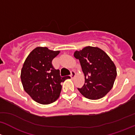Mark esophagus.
Masks as SVG:
<instances>
[{"mask_svg": "<svg viewBox=\"0 0 135 135\" xmlns=\"http://www.w3.org/2000/svg\"><path fill=\"white\" fill-rule=\"evenodd\" d=\"M71 77L73 79V78H74L75 77V71L72 70L71 71V75H70Z\"/></svg>", "mask_w": 135, "mask_h": 135, "instance_id": "esophagus-1", "label": "esophagus"}]
</instances>
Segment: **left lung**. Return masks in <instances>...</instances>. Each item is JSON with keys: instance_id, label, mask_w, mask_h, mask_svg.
<instances>
[{"instance_id": "obj_1", "label": "left lung", "mask_w": 135, "mask_h": 135, "mask_svg": "<svg viewBox=\"0 0 135 135\" xmlns=\"http://www.w3.org/2000/svg\"><path fill=\"white\" fill-rule=\"evenodd\" d=\"M74 56L79 60L85 76L84 84L78 90L90 99L105 96L112 89L117 75L114 62L98 47H86L75 51Z\"/></svg>"}]
</instances>
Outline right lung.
Here are the masks:
<instances>
[{
    "instance_id": "1",
    "label": "right lung",
    "mask_w": 135,
    "mask_h": 135,
    "mask_svg": "<svg viewBox=\"0 0 135 135\" xmlns=\"http://www.w3.org/2000/svg\"><path fill=\"white\" fill-rule=\"evenodd\" d=\"M59 52L47 47H36L29 54L22 68L21 79L25 91L40 104L55 102L62 90L60 83L70 78L61 77L59 69L52 66V60Z\"/></svg>"
}]
</instances>
